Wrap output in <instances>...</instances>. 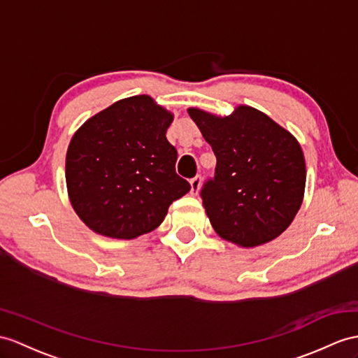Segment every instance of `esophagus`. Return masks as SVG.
Returning a JSON list of instances; mask_svg holds the SVG:
<instances>
[{
	"mask_svg": "<svg viewBox=\"0 0 358 358\" xmlns=\"http://www.w3.org/2000/svg\"><path fill=\"white\" fill-rule=\"evenodd\" d=\"M189 184H191V194L196 196V194L199 193L200 185H202V176H196V178H193V179L189 180Z\"/></svg>",
	"mask_w": 358,
	"mask_h": 358,
	"instance_id": "esophagus-1",
	"label": "esophagus"
}]
</instances>
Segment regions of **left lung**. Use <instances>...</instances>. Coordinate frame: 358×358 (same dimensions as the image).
Instances as JSON below:
<instances>
[{"label": "left lung", "instance_id": "left-lung-1", "mask_svg": "<svg viewBox=\"0 0 358 358\" xmlns=\"http://www.w3.org/2000/svg\"><path fill=\"white\" fill-rule=\"evenodd\" d=\"M188 113L217 158L214 179L200 193L214 231L240 248L280 237L303 200L307 170L298 139L246 104L226 117L199 108Z\"/></svg>", "mask_w": 358, "mask_h": 358}]
</instances>
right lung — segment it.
<instances>
[{
	"mask_svg": "<svg viewBox=\"0 0 358 358\" xmlns=\"http://www.w3.org/2000/svg\"><path fill=\"white\" fill-rule=\"evenodd\" d=\"M173 113L150 95L118 100L77 129L65 179L76 214L95 234L132 240L158 228L189 184L167 141Z\"/></svg>",
	"mask_w": 358,
	"mask_h": 358,
	"instance_id": "right-lung-1",
	"label": "right lung"
}]
</instances>
